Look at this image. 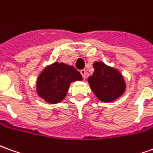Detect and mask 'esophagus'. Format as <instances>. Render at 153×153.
Segmentation results:
<instances>
[{
  "label": "esophagus",
  "mask_w": 153,
  "mask_h": 153,
  "mask_svg": "<svg viewBox=\"0 0 153 153\" xmlns=\"http://www.w3.org/2000/svg\"><path fill=\"white\" fill-rule=\"evenodd\" d=\"M79 73H80V74L82 75L83 78H85V76H86V71H85V69H81Z\"/></svg>",
  "instance_id": "1"
}]
</instances>
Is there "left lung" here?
Here are the masks:
<instances>
[{"instance_id":"8db88e82","label":"left lung","mask_w":153,"mask_h":153,"mask_svg":"<svg viewBox=\"0 0 153 153\" xmlns=\"http://www.w3.org/2000/svg\"><path fill=\"white\" fill-rule=\"evenodd\" d=\"M93 65L94 72L88 81L97 98L104 102H111L120 97L126 87L120 72L101 62H95Z\"/></svg>"}]
</instances>
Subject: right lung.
<instances>
[{
  "instance_id": "obj_1",
  "label": "right lung",
  "mask_w": 153,
  "mask_h": 153,
  "mask_svg": "<svg viewBox=\"0 0 153 153\" xmlns=\"http://www.w3.org/2000/svg\"><path fill=\"white\" fill-rule=\"evenodd\" d=\"M82 76L73 66L54 63L38 77V95L51 104L61 101L67 94L71 82L81 80Z\"/></svg>"
}]
</instances>
